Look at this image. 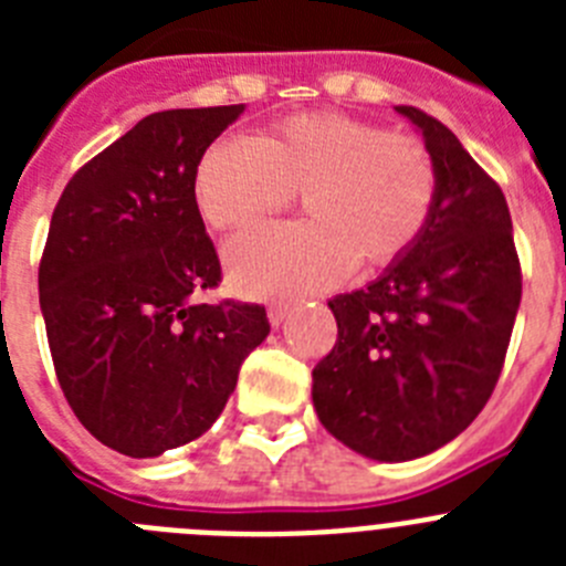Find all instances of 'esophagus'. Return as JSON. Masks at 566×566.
I'll list each match as a JSON object with an SVG mask.
<instances>
[{"label":"esophagus","mask_w":566,"mask_h":566,"mask_svg":"<svg viewBox=\"0 0 566 566\" xmlns=\"http://www.w3.org/2000/svg\"><path fill=\"white\" fill-rule=\"evenodd\" d=\"M289 317V306L286 303H274V306H269V323H272L274 328L280 326V323H283V319Z\"/></svg>","instance_id":"obj_1"}]
</instances>
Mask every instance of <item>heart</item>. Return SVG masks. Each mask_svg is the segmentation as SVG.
I'll use <instances>...</instances> for the list:
<instances>
[{
    "label": "heart",
    "mask_w": 566,
    "mask_h": 566,
    "mask_svg": "<svg viewBox=\"0 0 566 566\" xmlns=\"http://www.w3.org/2000/svg\"><path fill=\"white\" fill-rule=\"evenodd\" d=\"M437 164L417 138L348 115H297L266 138L223 135L195 169V201L218 229L286 207L306 223H260L223 249L249 297L328 289L352 266H385L417 243L437 203Z\"/></svg>",
    "instance_id": "heart-1"
}]
</instances>
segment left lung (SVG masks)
I'll list each match as a JSON object with an SVG mask.
<instances>
[{"mask_svg":"<svg viewBox=\"0 0 566 566\" xmlns=\"http://www.w3.org/2000/svg\"><path fill=\"white\" fill-rule=\"evenodd\" d=\"M394 109L437 164V203L417 243L377 280L328 300L337 345L314 368L312 399L345 448L411 462L457 439L496 388L522 269L499 184L442 122Z\"/></svg>","mask_w":566,"mask_h":566,"instance_id":"8db88e82","label":"left lung"}]
</instances>
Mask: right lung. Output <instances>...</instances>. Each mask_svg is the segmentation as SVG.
<instances>
[{
	"instance_id": "add662e5",
	"label": "right lung",
	"mask_w": 566,
	"mask_h": 566,
	"mask_svg": "<svg viewBox=\"0 0 566 566\" xmlns=\"http://www.w3.org/2000/svg\"><path fill=\"white\" fill-rule=\"evenodd\" d=\"M243 104L153 113L64 187L39 266V306L70 408L133 459L203 437L269 337L263 306L195 303L221 263L195 169Z\"/></svg>"
}]
</instances>
